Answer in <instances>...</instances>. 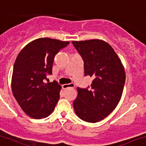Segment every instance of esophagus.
<instances>
[{
	"label": "esophagus",
	"instance_id": "obj_1",
	"mask_svg": "<svg viewBox=\"0 0 146 146\" xmlns=\"http://www.w3.org/2000/svg\"><path fill=\"white\" fill-rule=\"evenodd\" d=\"M74 84L73 83H70V84H65L62 85V88L63 89H67V88H74Z\"/></svg>",
	"mask_w": 146,
	"mask_h": 146
}]
</instances>
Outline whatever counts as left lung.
I'll return each mask as SVG.
<instances>
[{"mask_svg": "<svg viewBox=\"0 0 146 146\" xmlns=\"http://www.w3.org/2000/svg\"><path fill=\"white\" fill-rule=\"evenodd\" d=\"M84 62V76L92 77L91 86L77 87L73 102L77 115L88 123L108 116L121 99L125 72L120 58L110 44L99 39L72 41Z\"/></svg>", "mask_w": 146, "mask_h": 146, "instance_id": "obj_1", "label": "left lung"}]
</instances>
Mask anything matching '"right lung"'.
I'll return each instance as SVG.
<instances>
[{
  "mask_svg": "<svg viewBox=\"0 0 146 146\" xmlns=\"http://www.w3.org/2000/svg\"><path fill=\"white\" fill-rule=\"evenodd\" d=\"M69 41L40 38L28 44L18 55L12 74L13 95L29 117L41 119L52 113L59 99L61 85L44 82L52 74L56 54Z\"/></svg>",
  "mask_w": 146,
  "mask_h": 146,
  "instance_id": "add662e5",
  "label": "right lung"
}]
</instances>
